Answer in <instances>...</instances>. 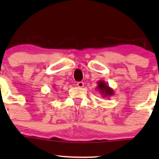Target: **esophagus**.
Returning a JSON list of instances; mask_svg holds the SVG:
<instances>
[{
    "instance_id": "1",
    "label": "esophagus",
    "mask_w": 159,
    "mask_h": 159,
    "mask_svg": "<svg viewBox=\"0 0 159 159\" xmlns=\"http://www.w3.org/2000/svg\"><path fill=\"white\" fill-rule=\"evenodd\" d=\"M84 82H82V81H79V82L77 83V85H78V88H83L84 87Z\"/></svg>"
}]
</instances>
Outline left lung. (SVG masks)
Listing matches in <instances>:
<instances>
[{"label": "left lung", "mask_w": 159, "mask_h": 159, "mask_svg": "<svg viewBox=\"0 0 159 159\" xmlns=\"http://www.w3.org/2000/svg\"><path fill=\"white\" fill-rule=\"evenodd\" d=\"M97 84L98 86L96 88V89L98 91V92L100 93L102 98H108L109 99L111 96L115 94L114 90L111 88H110L108 83L105 82V81H103V80H101V81H98Z\"/></svg>", "instance_id": "8db88e82"}]
</instances>
